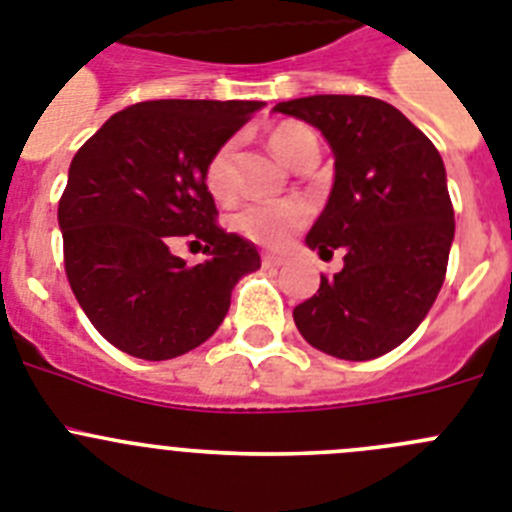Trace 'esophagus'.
Masks as SVG:
<instances>
[{
  "mask_svg": "<svg viewBox=\"0 0 512 512\" xmlns=\"http://www.w3.org/2000/svg\"><path fill=\"white\" fill-rule=\"evenodd\" d=\"M261 264H264V269H279V266L287 264V259L284 256H274V253H264Z\"/></svg>",
  "mask_w": 512,
  "mask_h": 512,
  "instance_id": "34e87169",
  "label": "esophagus"
}]
</instances>
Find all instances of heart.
Instances as JSON below:
<instances>
[{
    "label": "heart",
    "mask_w": 512,
    "mask_h": 512,
    "mask_svg": "<svg viewBox=\"0 0 512 512\" xmlns=\"http://www.w3.org/2000/svg\"><path fill=\"white\" fill-rule=\"evenodd\" d=\"M271 151L282 158L284 164H297L302 156L315 153L318 156V138L302 122H282L269 133ZM233 156L235 143H223L212 153L205 171L207 189L217 200H228L233 194ZM305 220V210L297 202H253L235 215L233 225L248 241L259 246L279 248L289 238V233L300 228Z\"/></svg>",
    "instance_id": "obj_1"
}]
</instances>
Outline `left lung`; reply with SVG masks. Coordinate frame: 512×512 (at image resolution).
Returning a JSON list of instances; mask_svg holds the SVG:
<instances>
[{
	"mask_svg": "<svg viewBox=\"0 0 512 512\" xmlns=\"http://www.w3.org/2000/svg\"><path fill=\"white\" fill-rule=\"evenodd\" d=\"M274 112L318 128L336 158L328 205L307 248L343 269L295 307L310 346L346 361H369L400 346L441 292L454 243L441 153L397 107L374 97L315 94Z\"/></svg>",
	"mask_w": 512,
	"mask_h": 512,
	"instance_id": "8db88e82",
	"label": "left lung"
}]
</instances>
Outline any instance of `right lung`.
<instances>
[{"instance_id": "add662e5", "label": "right lung", "mask_w": 512, "mask_h": 512, "mask_svg": "<svg viewBox=\"0 0 512 512\" xmlns=\"http://www.w3.org/2000/svg\"><path fill=\"white\" fill-rule=\"evenodd\" d=\"M264 102L153 99L112 115L79 148L58 202L66 277L112 346L146 361L187 354L220 328L235 282L261 266L251 241L215 225L212 153ZM192 234L211 259L170 246Z\"/></svg>"}]
</instances>
